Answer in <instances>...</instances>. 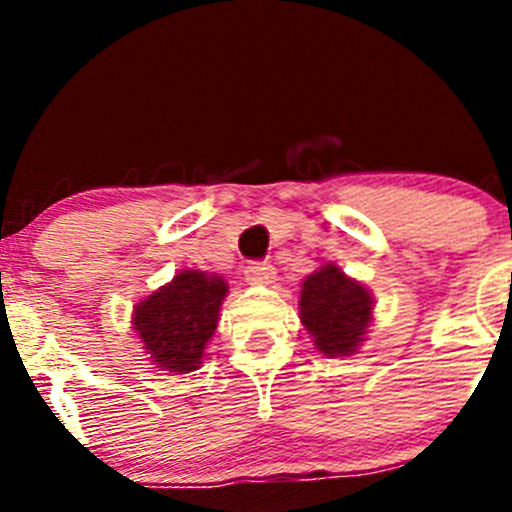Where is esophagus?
I'll return each instance as SVG.
<instances>
[{"label":"esophagus","instance_id":"esophagus-1","mask_svg":"<svg viewBox=\"0 0 512 512\" xmlns=\"http://www.w3.org/2000/svg\"><path fill=\"white\" fill-rule=\"evenodd\" d=\"M245 280L255 282V285H270L275 280V267L267 260H252L245 267Z\"/></svg>","mask_w":512,"mask_h":512}]
</instances>
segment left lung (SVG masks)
I'll list each match as a JSON object with an SVG mask.
<instances>
[{
    "label": "left lung",
    "instance_id": "1",
    "mask_svg": "<svg viewBox=\"0 0 512 512\" xmlns=\"http://www.w3.org/2000/svg\"><path fill=\"white\" fill-rule=\"evenodd\" d=\"M302 322L327 356L354 354L371 322V294L339 267L324 265L302 285Z\"/></svg>",
    "mask_w": 512,
    "mask_h": 512
}]
</instances>
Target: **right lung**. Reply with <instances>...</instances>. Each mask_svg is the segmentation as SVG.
Returning a JSON list of instances; mask_svg holds the SVG:
<instances>
[{"label":"right lung","mask_w":512,"mask_h":512,"mask_svg":"<svg viewBox=\"0 0 512 512\" xmlns=\"http://www.w3.org/2000/svg\"><path fill=\"white\" fill-rule=\"evenodd\" d=\"M225 294L223 277L183 270L138 304L133 324L160 369L188 374L203 364V349L218 327Z\"/></svg>","instance_id":"obj_1"}]
</instances>
